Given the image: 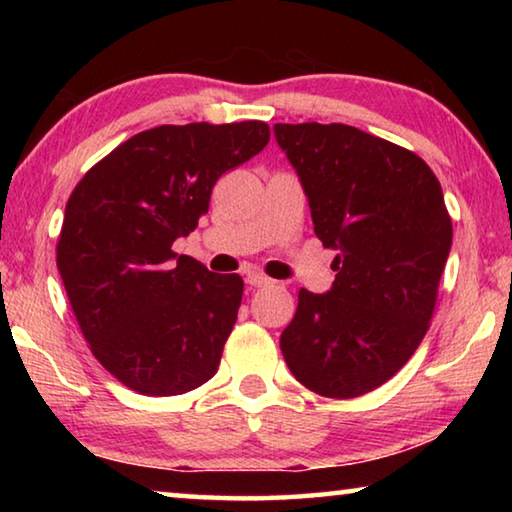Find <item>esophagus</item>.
Wrapping results in <instances>:
<instances>
[{"label":"esophagus","instance_id":"1","mask_svg":"<svg viewBox=\"0 0 512 512\" xmlns=\"http://www.w3.org/2000/svg\"><path fill=\"white\" fill-rule=\"evenodd\" d=\"M246 284H248V287L259 289V287H266V284H271V280H268V277L262 275V273H248Z\"/></svg>","mask_w":512,"mask_h":512}]
</instances>
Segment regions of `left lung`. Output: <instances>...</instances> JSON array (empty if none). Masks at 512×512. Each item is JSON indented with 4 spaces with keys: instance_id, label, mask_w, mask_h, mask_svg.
Masks as SVG:
<instances>
[{
    "instance_id": "1",
    "label": "left lung",
    "mask_w": 512,
    "mask_h": 512,
    "mask_svg": "<svg viewBox=\"0 0 512 512\" xmlns=\"http://www.w3.org/2000/svg\"><path fill=\"white\" fill-rule=\"evenodd\" d=\"M273 133L316 237L336 250L332 289H300L280 348L302 386L350 400L391 379L427 334L452 219L413 151L345 124H275Z\"/></svg>"
}]
</instances>
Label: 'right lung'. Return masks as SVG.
Wrapping results in <instances>:
<instances>
[{
	"mask_svg": "<svg viewBox=\"0 0 512 512\" xmlns=\"http://www.w3.org/2000/svg\"><path fill=\"white\" fill-rule=\"evenodd\" d=\"M268 124L158 126L85 173L65 207L56 264L90 350L135 393L194 391L219 368L244 280L171 250L225 171L268 144Z\"/></svg>",
	"mask_w": 512,
	"mask_h": 512,
	"instance_id": "obj_1",
	"label": "right lung"
}]
</instances>
